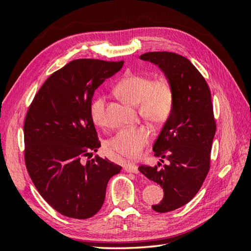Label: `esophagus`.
<instances>
[{"label": "esophagus", "instance_id": "1", "mask_svg": "<svg viewBox=\"0 0 251 251\" xmlns=\"http://www.w3.org/2000/svg\"><path fill=\"white\" fill-rule=\"evenodd\" d=\"M125 170L127 173H133V174H138L139 170H138V166L134 164V163H126L125 165Z\"/></svg>", "mask_w": 251, "mask_h": 251}]
</instances>
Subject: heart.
<instances>
[{
    "mask_svg": "<svg viewBox=\"0 0 251 251\" xmlns=\"http://www.w3.org/2000/svg\"><path fill=\"white\" fill-rule=\"evenodd\" d=\"M116 93L133 105H139L140 115L153 125H161L171 116L174 107V91L169 80H153L143 75L131 74L121 79L115 88ZM105 96L97 95L90 104V117L96 126L104 125ZM153 137L148 126L120 128L110 139L109 146L115 153L137 158Z\"/></svg>",
    "mask_w": 251,
    "mask_h": 251,
    "instance_id": "b5f03b06",
    "label": "heart"
}]
</instances>
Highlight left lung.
Masks as SVG:
<instances>
[{
	"label": "left lung",
	"instance_id": "1",
	"mask_svg": "<svg viewBox=\"0 0 251 251\" xmlns=\"http://www.w3.org/2000/svg\"><path fill=\"white\" fill-rule=\"evenodd\" d=\"M140 59L158 66L174 91L171 116L153 146L156 157L169 161L162 168L139 166L148 179L163 188V199L153 205L157 212L183 206L199 192L210 164V151L216 134L211 95L197 68L173 52H148Z\"/></svg>",
	"mask_w": 251,
	"mask_h": 251
}]
</instances>
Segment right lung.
<instances>
[{
    "mask_svg": "<svg viewBox=\"0 0 251 251\" xmlns=\"http://www.w3.org/2000/svg\"><path fill=\"white\" fill-rule=\"evenodd\" d=\"M124 62L81 58L50 75L30 104L24 124L25 162L37 192L59 214L88 219L97 214L108 182L121 166L96 156L100 148L90 117L95 90Z\"/></svg>",
    "mask_w": 251,
    "mask_h": 251,
    "instance_id": "1",
    "label": "right lung"
}]
</instances>
